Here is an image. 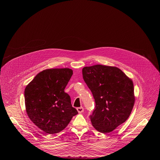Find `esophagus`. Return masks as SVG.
I'll return each mask as SVG.
<instances>
[{
	"mask_svg": "<svg viewBox=\"0 0 160 160\" xmlns=\"http://www.w3.org/2000/svg\"><path fill=\"white\" fill-rule=\"evenodd\" d=\"M77 111H78V112L79 113H82V112H83V111H84V109H83V107H79V108H77Z\"/></svg>",
	"mask_w": 160,
	"mask_h": 160,
	"instance_id": "obj_1",
	"label": "esophagus"
}]
</instances>
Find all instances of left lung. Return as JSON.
<instances>
[{
	"label": "left lung",
	"instance_id": "left-lung-1",
	"mask_svg": "<svg viewBox=\"0 0 160 160\" xmlns=\"http://www.w3.org/2000/svg\"><path fill=\"white\" fill-rule=\"evenodd\" d=\"M82 75L96 102L90 121L98 131L109 133L132 112L135 102L132 80L119 68L101 64L84 67Z\"/></svg>",
	"mask_w": 160,
	"mask_h": 160
}]
</instances>
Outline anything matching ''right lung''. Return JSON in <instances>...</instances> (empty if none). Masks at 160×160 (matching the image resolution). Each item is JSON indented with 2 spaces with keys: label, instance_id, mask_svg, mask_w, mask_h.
Returning a JSON list of instances; mask_svg holds the SVG:
<instances>
[{
  "label": "right lung",
  "instance_id": "right-lung-1",
  "mask_svg": "<svg viewBox=\"0 0 160 160\" xmlns=\"http://www.w3.org/2000/svg\"><path fill=\"white\" fill-rule=\"evenodd\" d=\"M73 75L69 68L48 69L38 73L25 89L27 115L44 132L56 133L64 129L77 110L64 88Z\"/></svg>",
  "mask_w": 160,
  "mask_h": 160
}]
</instances>
